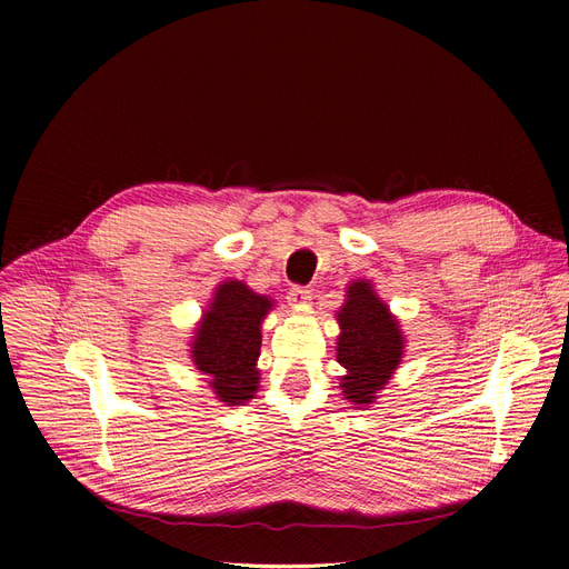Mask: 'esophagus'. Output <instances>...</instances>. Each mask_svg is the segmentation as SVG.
Wrapping results in <instances>:
<instances>
[{
    "mask_svg": "<svg viewBox=\"0 0 569 569\" xmlns=\"http://www.w3.org/2000/svg\"><path fill=\"white\" fill-rule=\"evenodd\" d=\"M311 297H313V291L308 287H291L289 295H287L291 306H308V303H311Z\"/></svg>",
    "mask_w": 569,
    "mask_h": 569,
    "instance_id": "1",
    "label": "esophagus"
}]
</instances>
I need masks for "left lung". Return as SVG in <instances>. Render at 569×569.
<instances>
[{
	"mask_svg": "<svg viewBox=\"0 0 569 569\" xmlns=\"http://www.w3.org/2000/svg\"><path fill=\"white\" fill-rule=\"evenodd\" d=\"M343 297L337 311V363L343 368L339 387L353 408L366 410L401 366L406 335L370 280H353Z\"/></svg>",
	"mask_w": 569,
	"mask_h": 569,
	"instance_id": "1",
	"label": "left lung"
}]
</instances>
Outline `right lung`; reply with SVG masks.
Returning <instances> with one entry per match:
<instances>
[{
    "mask_svg": "<svg viewBox=\"0 0 569 569\" xmlns=\"http://www.w3.org/2000/svg\"><path fill=\"white\" fill-rule=\"evenodd\" d=\"M274 301L242 280H226L194 327L189 358L222 406H244L261 382V325Z\"/></svg>",
    "mask_w": 569,
    "mask_h": 569,
    "instance_id": "add662e5",
    "label": "right lung"
}]
</instances>
